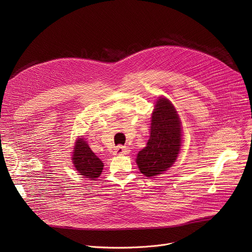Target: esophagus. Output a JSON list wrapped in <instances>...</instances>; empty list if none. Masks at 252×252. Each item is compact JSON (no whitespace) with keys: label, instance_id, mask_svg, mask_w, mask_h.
Wrapping results in <instances>:
<instances>
[{"label":"esophagus","instance_id":"1","mask_svg":"<svg viewBox=\"0 0 252 252\" xmlns=\"http://www.w3.org/2000/svg\"><path fill=\"white\" fill-rule=\"evenodd\" d=\"M128 149L126 147H124V146H117L114 150V155H126V154H128Z\"/></svg>","mask_w":252,"mask_h":252}]
</instances>
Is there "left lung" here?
<instances>
[{
  "label": "left lung",
  "mask_w": 252,
  "mask_h": 252,
  "mask_svg": "<svg viewBox=\"0 0 252 252\" xmlns=\"http://www.w3.org/2000/svg\"><path fill=\"white\" fill-rule=\"evenodd\" d=\"M150 127V139L138 153L136 162L144 175L153 177L170 168L181 148V122L167 98L157 100Z\"/></svg>",
  "instance_id": "1"
}]
</instances>
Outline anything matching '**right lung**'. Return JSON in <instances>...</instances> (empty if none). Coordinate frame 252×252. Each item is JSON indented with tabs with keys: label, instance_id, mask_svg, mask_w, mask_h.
Here are the masks:
<instances>
[{
	"label": "right lung",
	"instance_id": "add662e5",
	"mask_svg": "<svg viewBox=\"0 0 252 252\" xmlns=\"http://www.w3.org/2000/svg\"><path fill=\"white\" fill-rule=\"evenodd\" d=\"M72 160L80 175L90 180H96L103 170L102 161L92 152L83 138H79L75 143Z\"/></svg>",
	"mask_w": 252,
	"mask_h": 252
}]
</instances>
